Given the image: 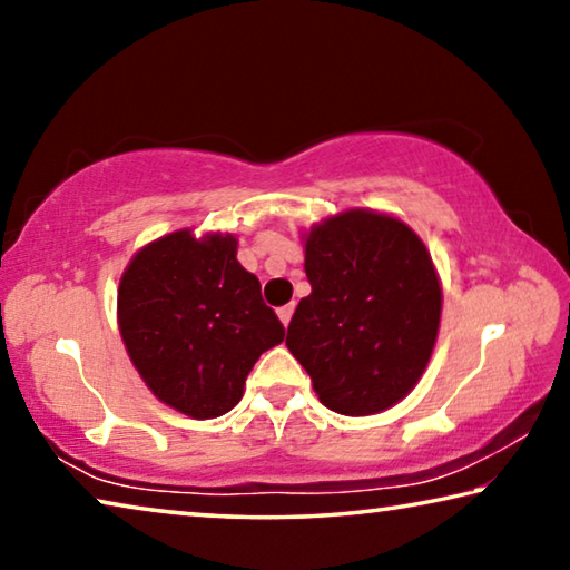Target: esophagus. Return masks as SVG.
I'll return each mask as SVG.
<instances>
[{
    "mask_svg": "<svg viewBox=\"0 0 570 570\" xmlns=\"http://www.w3.org/2000/svg\"><path fill=\"white\" fill-rule=\"evenodd\" d=\"M292 314H294V304H286L278 308V320H282L284 326H288V322H292Z\"/></svg>",
    "mask_w": 570,
    "mask_h": 570,
    "instance_id": "esophagus-1",
    "label": "esophagus"
}]
</instances>
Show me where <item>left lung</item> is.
<instances>
[{"label":"left lung","mask_w":570,"mask_h":570,"mask_svg":"<svg viewBox=\"0 0 570 570\" xmlns=\"http://www.w3.org/2000/svg\"><path fill=\"white\" fill-rule=\"evenodd\" d=\"M302 298L286 346L320 402L346 417L397 404L438 340L442 288L428 248L402 220L354 208L306 234Z\"/></svg>","instance_id":"obj_1"}]
</instances>
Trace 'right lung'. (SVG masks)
I'll return each mask as SVG.
<instances>
[{
	"label": "right lung",
	"instance_id": "1",
	"mask_svg": "<svg viewBox=\"0 0 570 570\" xmlns=\"http://www.w3.org/2000/svg\"><path fill=\"white\" fill-rule=\"evenodd\" d=\"M230 234L196 238L183 228L140 248L120 278L130 362L160 402L196 420L234 410L258 356L284 342Z\"/></svg>",
	"mask_w": 570,
	"mask_h": 570
}]
</instances>
